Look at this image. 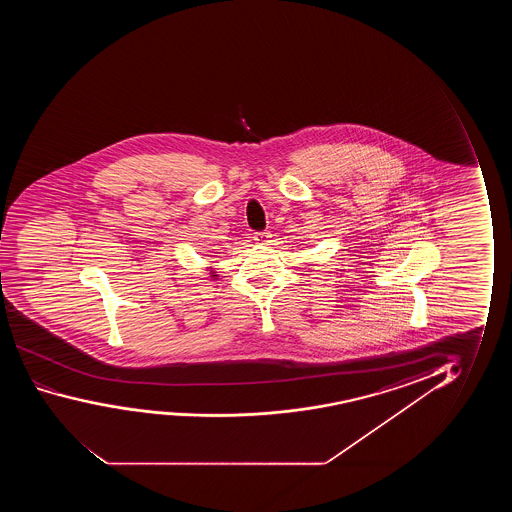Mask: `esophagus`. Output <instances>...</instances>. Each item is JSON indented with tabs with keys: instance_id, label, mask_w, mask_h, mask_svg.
Instances as JSON below:
<instances>
[{
	"instance_id": "1",
	"label": "esophagus",
	"mask_w": 512,
	"mask_h": 512,
	"mask_svg": "<svg viewBox=\"0 0 512 512\" xmlns=\"http://www.w3.org/2000/svg\"><path fill=\"white\" fill-rule=\"evenodd\" d=\"M255 243L257 245H269L271 243V232H255Z\"/></svg>"
}]
</instances>
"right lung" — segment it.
Wrapping results in <instances>:
<instances>
[{
    "mask_svg": "<svg viewBox=\"0 0 512 512\" xmlns=\"http://www.w3.org/2000/svg\"><path fill=\"white\" fill-rule=\"evenodd\" d=\"M210 274H211V278H215V280H217L218 274H215V271H213V269H211V267H210Z\"/></svg>",
    "mask_w": 512,
    "mask_h": 512,
    "instance_id": "add662e5",
    "label": "right lung"
}]
</instances>
